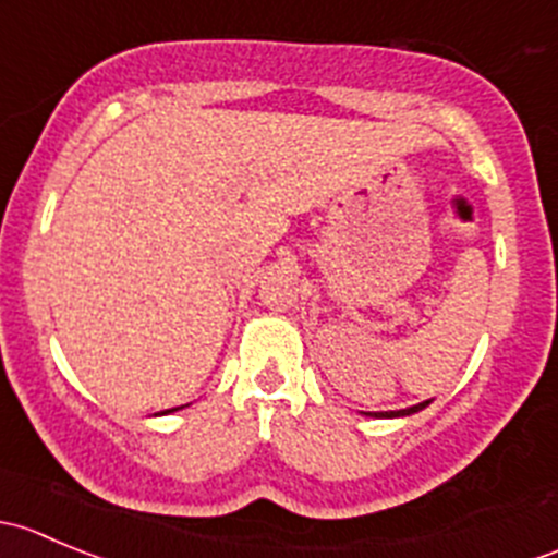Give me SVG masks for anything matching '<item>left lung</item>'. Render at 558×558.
<instances>
[{
    "instance_id": "1",
    "label": "left lung",
    "mask_w": 558,
    "mask_h": 558,
    "mask_svg": "<svg viewBox=\"0 0 558 558\" xmlns=\"http://www.w3.org/2000/svg\"><path fill=\"white\" fill-rule=\"evenodd\" d=\"M426 404H432V399H426V402H418V404H410V408H402V410H380V413H364V415H373V418H404V415H413L418 413V410H424Z\"/></svg>"
}]
</instances>
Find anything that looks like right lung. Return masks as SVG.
Listing matches in <instances>:
<instances>
[{
    "label": "right lung",
    "mask_w": 558,
    "mask_h": 558,
    "mask_svg": "<svg viewBox=\"0 0 558 558\" xmlns=\"http://www.w3.org/2000/svg\"><path fill=\"white\" fill-rule=\"evenodd\" d=\"M174 410H180V408H172V410H165V413H159V415H167V413H174Z\"/></svg>",
    "instance_id": "1"
}]
</instances>
